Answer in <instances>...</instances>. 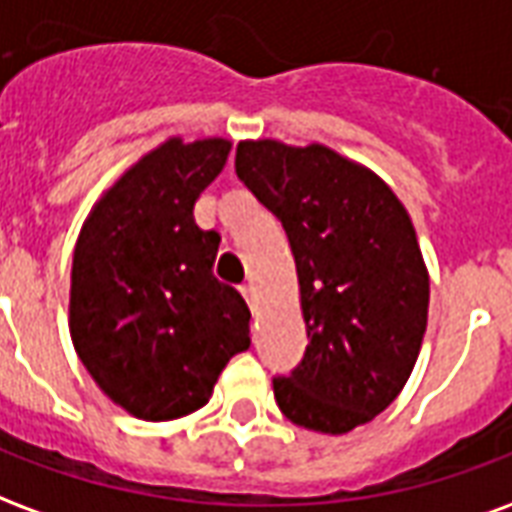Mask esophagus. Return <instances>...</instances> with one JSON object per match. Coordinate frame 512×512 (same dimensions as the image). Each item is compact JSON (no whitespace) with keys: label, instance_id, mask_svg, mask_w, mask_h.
Here are the masks:
<instances>
[{"label":"esophagus","instance_id":"34e87169","mask_svg":"<svg viewBox=\"0 0 512 512\" xmlns=\"http://www.w3.org/2000/svg\"><path fill=\"white\" fill-rule=\"evenodd\" d=\"M240 292H242V297H245V302L251 305V311L256 313V292H253L251 283H245V286H240Z\"/></svg>","mask_w":512,"mask_h":512}]
</instances>
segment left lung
<instances>
[{
	"label": "left lung",
	"mask_w": 512,
	"mask_h": 512,
	"mask_svg": "<svg viewBox=\"0 0 512 512\" xmlns=\"http://www.w3.org/2000/svg\"><path fill=\"white\" fill-rule=\"evenodd\" d=\"M237 177L283 223L308 346L272 379L294 425L349 434L393 404L428 324V270L387 182L324 144L240 141Z\"/></svg>",
	"instance_id": "8db88e82"
}]
</instances>
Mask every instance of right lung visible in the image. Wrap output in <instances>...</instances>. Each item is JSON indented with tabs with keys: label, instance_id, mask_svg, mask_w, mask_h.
Instances as JSON below:
<instances>
[{
	"label": "right lung",
	"instance_id": "1",
	"mask_svg": "<svg viewBox=\"0 0 512 512\" xmlns=\"http://www.w3.org/2000/svg\"><path fill=\"white\" fill-rule=\"evenodd\" d=\"M231 141L169 138L100 196L78 234L70 338L103 393L163 423L210 401L220 371L251 346V311L212 275L220 234L193 204Z\"/></svg>",
	"mask_w": 512,
	"mask_h": 512
}]
</instances>
